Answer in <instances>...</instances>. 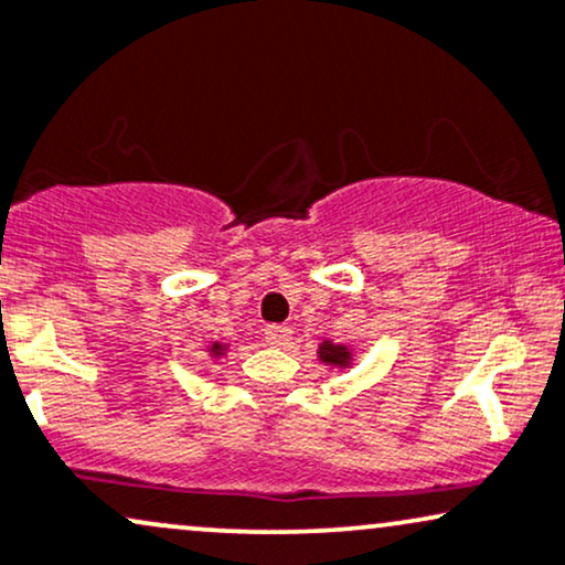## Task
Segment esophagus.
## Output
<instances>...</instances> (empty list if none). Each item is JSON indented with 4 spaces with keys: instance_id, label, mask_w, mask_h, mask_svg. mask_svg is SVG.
<instances>
[{
    "instance_id": "esophagus-1",
    "label": "esophagus",
    "mask_w": 565,
    "mask_h": 565,
    "mask_svg": "<svg viewBox=\"0 0 565 565\" xmlns=\"http://www.w3.org/2000/svg\"><path fill=\"white\" fill-rule=\"evenodd\" d=\"M289 339H291L289 326H268L266 328V341L270 347H287Z\"/></svg>"
}]
</instances>
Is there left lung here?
<instances>
[{"label": "left lung", "mask_w": 565, "mask_h": 565, "mask_svg": "<svg viewBox=\"0 0 565 565\" xmlns=\"http://www.w3.org/2000/svg\"><path fill=\"white\" fill-rule=\"evenodd\" d=\"M316 354L323 365H331L339 370L352 367V362H354V349L347 344H333V341H323V344L318 347Z\"/></svg>", "instance_id": "1"}]
</instances>
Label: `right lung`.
<instances>
[{
	"instance_id": "right-lung-1",
	"label": "right lung",
	"mask_w": 565,
	"mask_h": 565,
	"mask_svg": "<svg viewBox=\"0 0 565 565\" xmlns=\"http://www.w3.org/2000/svg\"><path fill=\"white\" fill-rule=\"evenodd\" d=\"M205 352H209L211 360H221V356H226V352H230V344L226 341H213V344L205 347Z\"/></svg>"
}]
</instances>
